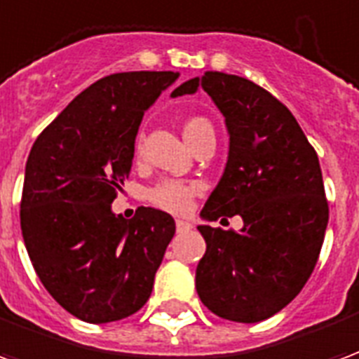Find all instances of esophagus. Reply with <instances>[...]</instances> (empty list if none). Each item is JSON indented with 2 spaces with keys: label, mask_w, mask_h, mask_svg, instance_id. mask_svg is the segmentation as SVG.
Here are the masks:
<instances>
[{
  "label": "esophagus",
  "mask_w": 359,
  "mask_h": 359,
  "mask_svg": "<svg viewBox=\"0 0 359 359\" xmlns=\"http://www.w3.org/2000/svg\"><path fill=\"white\" fill-rule=\"evenodd\" d=\"M192 229V225L184 221V219H177V233H188Z\"/></svg>",
  "instance_id": "esophagus-1"
}]
</instances>
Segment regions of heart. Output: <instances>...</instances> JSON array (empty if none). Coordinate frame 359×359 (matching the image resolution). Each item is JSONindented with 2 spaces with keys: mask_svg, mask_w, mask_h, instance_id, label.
I'll return each instance as SVG.
<instances>
[{
  "mask_svg": "<svg viewBox=\"0 0 359 359\" xmlns=\"http://www.w3.org/2000/svg\"><path fill=\"white\" fill-rule=\"evenodd\" d=\"M202 128H211V125L202 117H192L188 118L187 125H184V138L190 142L194 138L196 134L200 133ZM142 148H144V136L138 134L136 136V156H140ZM200 192V187L196 182H184V180H161L157 182L156 187L149 188L148 200L157 208H161L165 211H171V213H184L190 210L192 205V198Z\"/></svg>",
  "mask_w": 359,
  "mask_h": 359,
  "instance_id": "heart-1",
  "label": "heart"
}]
</instances>
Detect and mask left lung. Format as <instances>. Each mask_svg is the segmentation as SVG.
Here are the masks:
<instances>
[{"label": "left lung", "mask_w": 359, "mask_h": 359, "mask_svg": "<svg viewBox=\"0 0 359 359\" xmlns=\"http://www.w3.org/2000/svg\"><path fill=\"white\" fill-rule=\"evenodd\" d=\"M208 92L223 113L229 157L203 205L205 221L241 215L238 233L200 225L205 254L196 290L215 316L257 323L275 316L308 283L329 223L316 149L286 105L248 79L208 71L171 97Z\"/></svg>", "instance_id": "left-lung-1"}]
</instances>
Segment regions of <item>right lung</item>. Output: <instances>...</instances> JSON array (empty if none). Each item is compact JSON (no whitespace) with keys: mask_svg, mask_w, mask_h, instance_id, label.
I'll use <instances>...</instances> for the list:
<instances>
[{"mask_svg":"<svg viewBox=\"0 0 359 359\" xmlns=\"http://www.w3.org/2000/svg\"><path fill=\"white\" fill-rule=\"evenodd\" d=\"M179 79L172 71L103 76L36 138L25 169L20 231L30 262L59 306L111 323L148 302L175 219L140 208L130 221L111 203L133 167L144 111Z\"/></svg>","mask_w":359,"mask_h":359,"instance_id":"obj_1","label":"right lung"}]
</instances>
